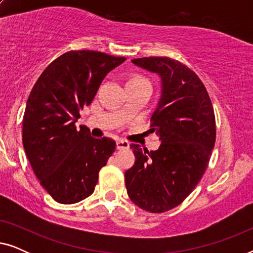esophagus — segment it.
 <instances>
[{"label":"esophagus","instance_id":"esophagus-1","mask_svg":"<svg viewBox=\"0 0 253 253\" xmlns=\"http://www.w3.org/2000/svg\"><path fill=\"white\" fill-rule=\"evenodd\" d=\"M116 147H117V150H126V148L130 147V144L126 140L120 139L116 141Z\"/></svg>","mask_w":253,"mask_h":253}]
</instances>
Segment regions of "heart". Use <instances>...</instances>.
<instances>
[{"label":"heart","instance_id":"b5f03b06","mask_svg":"<svg viewBox=\"0 0 253 253\" xmlns=\"http://www.w3.org/2000/svg\"><path fill=\"white\" fill-rule=\"evenodd\" d=\"M138 83H150V82H148L145 77H143V76L134 75V76H132V77H130L129 79H127L126 84H138Z\"/></svg>","mask_w":253,"mask_h":253}]
</instances>
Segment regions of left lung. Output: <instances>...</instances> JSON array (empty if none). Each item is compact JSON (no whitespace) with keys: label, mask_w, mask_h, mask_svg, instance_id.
<instances>
[{"label":"left lung","mask_w":253,"mask_h":253,"mask_svg":"<svg viewBox=\"0 0 253 253\" xmlns=\"http://www.w3.org/2000/svg\"><path fill=\"white\" fill-rule=\"evenodd\" d=\"M132 63L161 77L150 130L161 145L151 152L130 145L136 161L126 171V191L140 209L164 213L178 206L202 179L215 144V116L206 87L186 65L169 57Z\"/></svg>","instance_id":"obj_1"}]
</instances>
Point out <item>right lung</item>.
I'll use <instances>...</instances> for the list:
<instances>
[{"label": "right lung", "instance_id": "1", "mask_svg": "<svg viewBox=\"0 0 253 253\" xmlns=\"http://www.w3.org/2000/svg\"><path fill=\"white\" fill-rule=\"evenodd\" d=\"M126 57L93 50H70L38 78L23 119V145L40 184L61 204L91 196L115 140L91 137L76 127L79 112L91 105L106 75Z\"/></svg>", "mask_w": 253, "mask_h": 253}]
</instances>
